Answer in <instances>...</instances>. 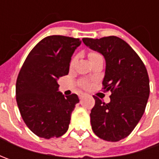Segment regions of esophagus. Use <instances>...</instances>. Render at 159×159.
Wrapping results in <instances>:
<instances>
[{
    "instance_id": "34e87169",
    "label": "esophagus",
    "mask_w": 159,
    "mask_h": 159,
    "mask_svg": "<svg viewBox=\"0 0 159 159\" xmlns=\"http://www.w3.org/2000/svg\"><path fill=\"white\" fill-rule=\"evenodd\" d=\"M83 96H84V94H83V93H80V94L79 95V97H80V99H81Z\"/></svg>"
}]
</instances>
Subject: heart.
<instances>
[{
	"instance_id": "1",
	"label": "heart",
	"mask_w": 159,
	"mask_h": 159,
	"mask_svg": "<svg viewBox=\"0 0 159 159\" xmlns=\"http://www.w3.org/2000/svg\"><path fill=\"white\" fill-rule=\"evenodd\" d=\"M101 55L100 54H98V53L96 52H89V57L90 60H92V59H94V58L97 57H100ZM77 61V56H74V57H72L71 59H70V67H72L75 63H76ZM83 86H85V83H82Z\"/></svg>"
}]
</instances>
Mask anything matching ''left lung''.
I'll list each match as a JSON object with an SVG mask.
<instances>
[{
  "instance_id": "obj_1",
  "label": "left lung",
  "mask_w": 159,
  "mask_h": 159,
  "mask_svg": "<svg viewBox=\"0 0 159 159\" xmlns=\"http://www.w3.org/2000/svg\"><path fill=\"white\" fill-rule=\"evenodd\" d=\"M82 40L105 58L102 89L111 92L109 103L94 95L95 103L90 113L92 129L104 141L118 142L131 134L143 115L150 95L147 69L136 52L119 37Z\"/></svg>"
}]
</instances>
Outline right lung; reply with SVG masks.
<instances>
[{
  "label": "right lung",
  "mask_w": 159,
  "mask_h": 159,
  "mask_svg": "<svg viewBox=\"0 0 159 159\" xmlns=\"http://www.w3.org/2000/svg\"><path fill=\"white\" fill-rule=\"evenodd\" d=\"M81 41L63 35L48 36L29 53L16 84V99L23 120L37 136L60 137L68 130L80 100L64 96L58 80L69 72L71 56Z\"/></svg>",
  "instance_id": "add662e5"
}]
</instances>
